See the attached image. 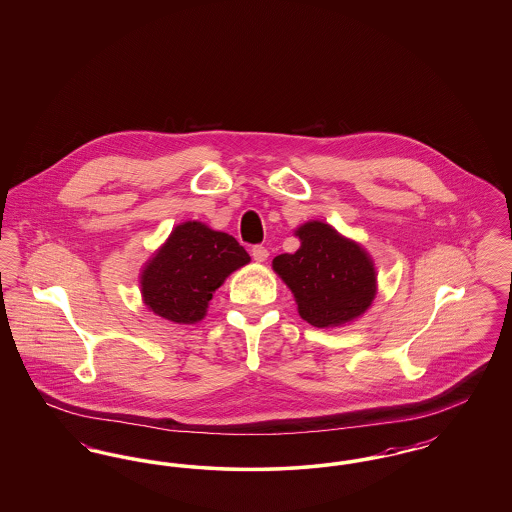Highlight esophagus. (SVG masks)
<instances>
[{
    "instance_id": "1",
    "label": "esophagus",
    "mask_w": 512,
    "mask_h": 512,
    "mask_svg": "<svg viewBox=\"0 0 512 512\" xmlns=\"http://www.w3.org/2000/svg\"><path fill=\"white\" fill-rule=\"evenodd\" d=\"M251 257H253V261H255V263H265L268 259L267 247H263V245H255V247L251 249Z\"/></svg>"
}]
</instances>
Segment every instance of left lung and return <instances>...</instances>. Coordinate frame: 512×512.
Listing matches in <instances>:
<instances>
[{
	"instance_id": "1",
	"label": "left lung",
	"mask_w": 512,
	"mask_h": 512,
	"mask_svg": "<svg viewBox=\"0 0 512 512\" xmlns=\"http://www.w3.org/2000/svg\"><path fill=\"white\" fill-rule=\"evenodd\" d=\"M293 234L299 249L274 257L272 270L292 290L299 317L317 328H340L363 317L378 293L365 247L322 220H309Z\"/></svg>"
}]
</instances>
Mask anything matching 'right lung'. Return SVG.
Masks as SVG:
<instances>
[{
    "label": "right lung",
    "mask_w": 512,
    "mask_h": 512,
    "mask_svg": "<svg viewBox=\"0 0 512 512\" xmlns=\"http://www.w3.org/2000/svg\"><path fill=\"white\" fill-rule=\"evenodd\" d=\"M251 261L242 245L205 222L186 220L142 268L140 292L147 309L176 324H195L224 280Z\"/></svg>",
    "instance_id": "1"
}]
</instances>
